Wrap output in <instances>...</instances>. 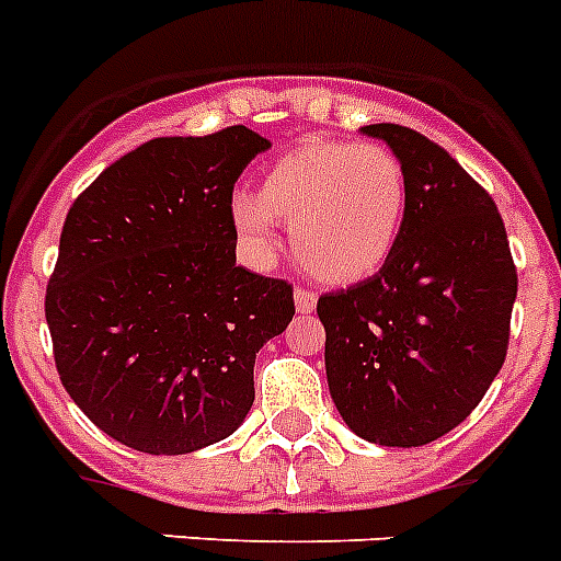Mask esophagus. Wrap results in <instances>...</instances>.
<instances>
[{"label": "esophagus", "instance_id": "obj_1", "mask_svg": "<svg viewBox=\"0 0 561 561\" xmlns=\"http://www.w3.org/2000/svg\"><path fill=\"white\" fill-rule=\"evenodd\" d=\"M294 299H296V310H299V313H310V310L317 308L319 296L308 288H296Z\"/></svg>", "mask_w": 561, "mask_h": 561}]
</instances>
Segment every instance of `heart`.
<instances>
[{"label":"heart","instance_id":"obj_1","mask_svg":"<svg viewBox=\"0 0 561 561\" xmlns=\"http://www.w3.org/2000/svg\"><path fill=\"white\" fill-rule=\"evenodd\" d=\"M273 219L290 222L296 259L324 282H359L385 267L408 222L402 159L376 142H305L271 162L259 193L230 199V222L253 256L276 248Z\"/></svg>","mask_w":561,"mask_h":561}]
</instances>
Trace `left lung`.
I'll return each mask as SVG.
<instances>
[{
  "mask_svg": "<svg viewBox=\"0 0 561 561\" xmlns=\"http://www.w3.org/2000/svg\"><path fill=\"white\" fill-rule=\"evenodd\" d=\"M408 173V222L379 273L319 296L333 404L362 439L419 448L454 431L496 379L516 265L491 193L448 150L368 125Z\"/></svg>",
  "mask_w": 561,
  "mask_h": 561,
  "instance_id": "1",
  "label": "left lung"
}]
</instances>
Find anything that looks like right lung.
Wrapping results in <instances>:
<instances>
[{
  "label": "right lung",
  "mask_w": 561,
  "mask_h": 561,
  "mask_svg": "<svg viewBox=\"0 0 561 561\" xmlns=\"http://www.w3.org/2000/svg\"><path fill=\"white\" fill-rule=\"evenodd\" d=\"M271 148L244 125L159 136L105 168L65 216L45 294L54 359L99 431L153 456L244 422L253 362L294 319V288L237 265L230 199Z\"/></svg>",
  "instance_id": "right-lung-1"
}]
</instances>
